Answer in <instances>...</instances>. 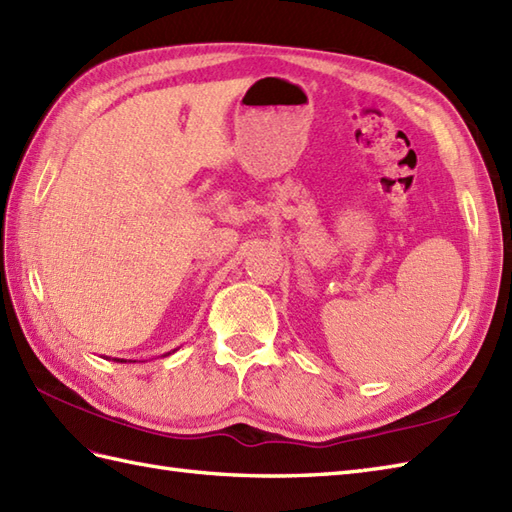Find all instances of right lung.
Masks as SVG:
<instances>
[{"label": "right lung", "mask_w": 512, "mask_h": 512, "mask_svg": "<svg viewBox=\"0 0 512 512\" xmlns=\"http://www.w3.org/2000/svg\"><path fill=\"white\" fill-rule=\"evenodd\" d=\"M117 360V358H115ZM119 363H126V360H119Z\"/></svg>", "instance_id": "1"}]
</instances>
